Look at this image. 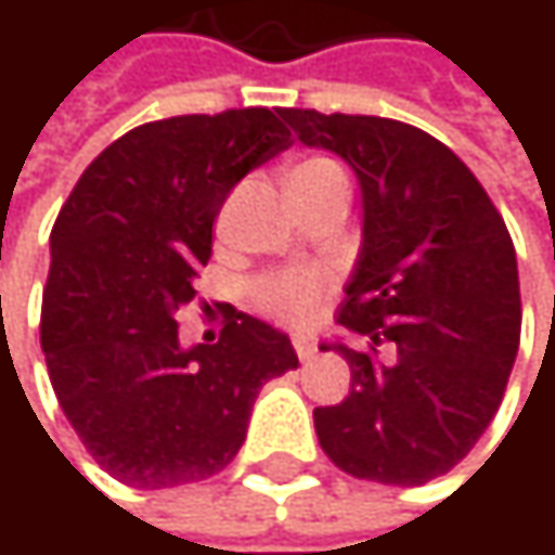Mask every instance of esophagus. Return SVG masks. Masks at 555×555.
<instances>
[{"label":"esophagus","instance_id":"1","mask_svg":"<svg viewBox=\"0 0 555 555\" xmlns=\"http://www.w3.org/2000/svg\"><path fill=\"white\" fill-rule=\"evenodd\" d=\"M295 353H298V360H301V363H308V360L318 353V347H314V340H311V337H295Z\"/></svg>","mask_w":555,"mask_h":555}]
</instances>
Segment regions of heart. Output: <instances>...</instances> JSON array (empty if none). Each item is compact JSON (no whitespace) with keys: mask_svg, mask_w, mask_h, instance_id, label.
<instances>
[{"mask_svg":"<svg viewBox=\"0 0 555 555\" xmlns=\"http://www.w3.org/2000/svg\"><path fill=\"white\" fill-rule=\"evenodd\" d=\"M327 176H344V169L337 167L331 157H305V160H295L288 172H285V182L288 185H301V182H314V179H327ZM321 295H324V285L318 276H276L270 282L260 285V305L267 314H273L279 324L285 327H305L314 321L318 308H321Z\"/></svg>","mask_w":555,"mask_h":555,"instance_id":"1","label":"heart"}]
</instances>
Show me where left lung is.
Returning a JSON list of instances; mask_svg holds the SVG:
<instances>
[{
	"mask_svg": "<svg viewBox=\"0 0 555 555\" xmlns=\"http://www.w3.org/2000/svg\"><path fill=\"white\" fill-rule=\"evenodd\" d=\"M305 147L353 169L363 241L340 324L370 340L321 344L350 363V395L314 408L334 466L383 486L450 473L486 434L520 340L511 234L469 167L437 138L376 115L279 112ZM391 343L396 357L375 360Z\"/></svg>",
	"mask_w": 555,
	"mask_h": 555,
	"instance_id": "1",
	"label": "left lung"
}]
</instances>
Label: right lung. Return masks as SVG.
Returning a JSON list of instances; mask_svg holds the SVG:
<instances>
[{
    "instance_id": "right-lung-1",
    "label": "right lung",
    "mask_w": 555,
    "mask_h": 555,
    "mask_svg": "<svg viewBox=\"0 0 555 555\" xmlns=\"http://www.w3.org/2000/svg\"><path fill=\"white\" fill-rule=\"evenodd\" d=\"M288 147L270 108L151 121L105 147L56 215L41 350L66 421L125 486L221 473L260 388L298 366L288 334L254 314L231 308L218 344L182 347L176 324L228 192Z\"/></svg>"
}]
</instances>
